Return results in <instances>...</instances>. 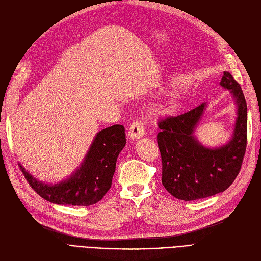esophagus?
Masks as SVG:
<instances>
[{"mask_svg":"<svg viewBox=\"0 0 261 261\" xmlns=\"http://www.w3.org/2000/svg\"><path fill=\"white\" fill-rule=\"evenodd\" d=\"M144 135H145V129H144L143 122L138 120L133 122L128 128V138L130 140H135L143 137Z\"/></svg>","mask_w":261,"mask_h":261,"instance_id":"obj_1","label":"esophagus"}]
</instances>
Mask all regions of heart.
Returning <instances> with one entry per match:
<instances>
[{"mask_svg":"<svg viewBox=\"0 0 261 261\" xmlns=\"http://www.w3.org/2000/svg\"><path fill=\"white\" fill-rule=\"evenodd\" d=\"M170 110H171V107H168V108H165V109L161 110V112H169Z\"/></svg>","mask_w":261,"mask_h":261,"instance_id":"b5f03b06","label":"heart"}]
</instances>
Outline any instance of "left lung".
<instances>
[{"mask_svg": "<svg viewBox=\"0 0 261 261\" xmlns=\"http://www.w3.org/2000/svg\"><path fill=\"white\" fill-rule=\"evenodd\" d=\"M220 85L231 91L238 107L232 138L218 148L202 146L194 132L206 110L202 103L158 123L162 184L175 198L191 201L224 192L239 175L247 144V105L240 84L224 72Z\"/></svg>", "mask_w": 261, "mask_h": 261, "instance_id": "left-lung-1", "label": "left lung"}]
</instances>
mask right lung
Masks as SVG:
<instances>
[{"label":"right lung","instance_id":"obj_1","mask_svg":"<svg viewBox=\"0 0 261 261\" xmlns=\"http://www.w3.org/2000/svg\"><path fill=\"white\" fill-rule=\"evenodd\" d=\"M125 144L123 125L100 130L81 167L67 179L53 185L39 181L18 165L29 185L43 199L57 204L90 206L103 198L111 187L117 156Z\"/></svg>","mask_w":261,"mask_h":261}]
</instances>
